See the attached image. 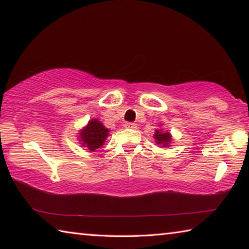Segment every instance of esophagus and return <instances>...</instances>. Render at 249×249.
Instances as JSON below:
<instances>
[{
    "label": "esophagus",
    "instance_id": "obj_1",
    "mask_svg": "<svg viewBox=\"0 0 249 249\" xmlns=\"http://www.w3.org/2000/svg\"><path fill=\"white\" fill-rule=\"evenodd\" d=\"M125 127H126V128H132V129H134V128L137 127V125L135 124V123H125Z\"/></svg>",
    "mask_w": 249,
    "mask_h": 249
}]
</instances>
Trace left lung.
<instances>
[{"mask_svg":"<svg viewBox=\"0 0 249 249\" xmlns=\"http://www.w3.org/2000/svg\"><path fill=\"white\" fill-rule=\"evenodd\" d=\"M155 140L157 141V144L162 145V147H167L171 141V136L168 132H162V130H156L155 132Z\"/></svg>","mask_w":249,"mask_h":249,"instance_id":"8db88e82","label":"left lung"}]
</instances>
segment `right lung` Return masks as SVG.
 I'll return each instance as SVG.
<instances>
[{"label": "right lung", "mask_w": 249, "mask_h": 249, "mask_svg": "<svg viewBox=\"0 0 249 249\" xmlns=\"http://www.w3.org/2000/svg\"><path fill=\"white\" fill-rule=\"evenodd\" d=\"M108 135V129L105 128L100 121L91 120L87 127L80 132V137L83 142V146L89 148V150L94 151L103 145Z\"/></svg>", "instance_id": "obj_1"}]
</instances>
